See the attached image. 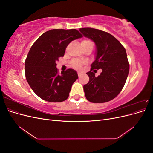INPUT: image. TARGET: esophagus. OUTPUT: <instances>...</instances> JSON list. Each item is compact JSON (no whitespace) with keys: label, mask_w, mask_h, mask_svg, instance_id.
Segmentation results:
<instances>
[{"label":"esophagus","mask_w":153,"mask_h":153,"mask_svg":"<svg viewBox=\"0 0 153 153\" xmlns=\"http://www.w3.org/2000/svg\"><path fill=\"white\" fill-rule=\"evenodd\" d=\"M81 75H82V73L81 72H78V76L80 77Z\"/></svg>","instance_id":"34e87169"}]
</instances>
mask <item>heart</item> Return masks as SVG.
<instances>
[{"instance_id":"obj_1","label":"heart","mask_w":153,"mask_h":153,"mask_svg":"<svg viewBox=\"0 0 153 153\" xmlns=\"http://www.w3.org/2000/svg\"><path fill=\"white\" fill-rule=\"evenodd\" d=\"M89 43H91V41H90L88 39H82L81 41V45L82 46V47H84V46L89 44ZM83 64H84V62L78 61V60H76V59L73 60V61L71 62V66L75 69H80L82 67Z\"/></svg>"}]
</instances>
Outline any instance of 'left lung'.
Segmentation results:
<instances>
[{"label": "left lung", "mask_w": 153, "mask_h": 153, "mask_svg": "<svg viewBox=\"0 0 153 153\" xmlns=\"http://www.w3.org/2000/svg\"><path fill=\"white\" fill-rule=\"evenodd\" d=\"M85 37L96 43V60L87 72L89 81L84 85L88 101L101 103L115 98L123 89L129 71L126 50L119 41L108 32L93 28H82ZM94 68L102 69L100 75L95 76Z\"/></svg>", "instance_id": "left-lung-1"}]
</instances>
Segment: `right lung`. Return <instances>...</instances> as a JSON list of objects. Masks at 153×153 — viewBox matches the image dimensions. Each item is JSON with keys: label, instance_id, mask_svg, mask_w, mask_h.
Here are the masks:
<instances>
[{"label": "right lung", "instance_id": "obj_1", "mask_svg": "<svg viewBox=\"0 0 153 153\" xmlns=\"http://www.w3.org/2000/svg\"><path fill=\"white\" fill-rule=\"evenodd\" d=\"M76 29H52L45 32L32 45L25 62V78L36 95L49 102L68 99L78 79L76 71L68 69L59 74L56 62L63 57L71 41L82 38Z\"/></svg>", "mask_w": 153, "mask_h": 153}]
</instances>
